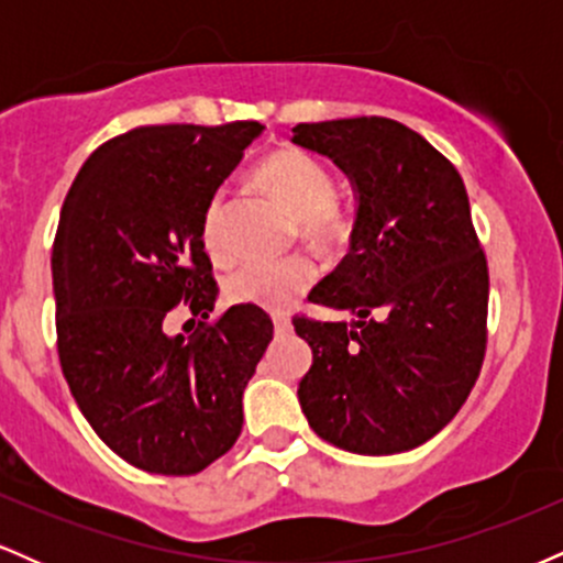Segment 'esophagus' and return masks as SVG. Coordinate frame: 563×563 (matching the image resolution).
<instances>
[{
  "label": "esophagus",
  "instance_id": "esophagus-1",
  "mask_svg": "<svg viewBox=\"0 0 563 563\" xmlns=\"http://www.w3.org/2000/svg\"><path fill=\"white\" fill-rule=\"evenodd\" d=\"M273 322H275L277 333H288L290 331V318H286V314H275Z\"/></svg>",
  "mask_w": 563,
  "mask_h": 563
}]
</instances>
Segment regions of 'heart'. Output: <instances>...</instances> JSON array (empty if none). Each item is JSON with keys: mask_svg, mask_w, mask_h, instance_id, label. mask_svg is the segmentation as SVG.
Here are the masks:
<instances>
[{"mask_svg": "<svg viewBox=\"0 0 563 563\" xmlns=\"http://www.w3.org/2000/svg\"><path fill=\"white\" fill-rule=\"evenodd\" d=\"M269 196L296 214V228L320 249H341L352 238V217L335 198V179L318 156L303 151H277L256 169ZM206 251L211 260L224 262L230 249L224 241V198L209 200L200 224ZM318 267L309 256L290 254L283 260H245L224 275V294L238 303H260L283 309L312 288Z\"/></svg>", "mask_w": 563, "mask_h": 563, "instance_id": "1", "label": "heart"}]
</instances>
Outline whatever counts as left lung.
<instances>
[{
    "instance_id": "left-lung-1",
    "label": "left lung",
    "mask_w": 563,
    "mask_h": 563,
    "mask_svg": "<svg viewBox=\"0 0 563 563\" xmlns=\"http://www.w3.org/2000/svg\"><path fill=\"white\" fill-rule=\"evenodd\" d=\"M357 192L344 262L312 290L352 322L294 318L312 346L299 402L314 434L357 455L429 442L461 410L487 349L489 273L461 174L384 115L294 126Z\"/></svg>"
}]
</instances>
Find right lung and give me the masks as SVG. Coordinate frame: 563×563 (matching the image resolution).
I'll list each match as a JSON object with an SVG mask.
<instances>
[{"label":"right lung","mask_w":563,"mask_h":563,"mask_svg":"<svg viewBox=\"0 0 563 563\" xmlns=\"http://www.w3.org/2000/svg\"><path fill=\"white\" fill-rule=\"evenodd\" d=\"M260 121L137 126L76 174L53 243L57 357L97 437L147 474L190 476L243 429V389L273 341L260 307L209 320L217 280L200 224ZM185 306L190 336L168 333Z\"/></svg>","instance_id":"obj_1"}]
</instances>
